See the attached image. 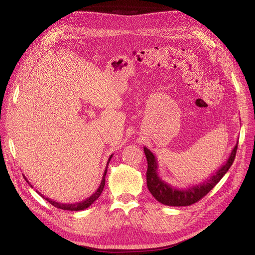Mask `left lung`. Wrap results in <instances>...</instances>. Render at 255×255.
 Segmentation results:
<instances>
[{
  "label": "left lung",
  "instance_id": "1",
  "mask_svg": "<svg viewBox=\"0 0 255 255\" xmlns=\"http://www.w3.org/2000/svg\"><path fill=\"white\" fill-rule=\"evenodd\" d=\"M237 144L238 142H236L226 163L215 173H212L206 181L192 185V186H188L186 188L173 187L172 185H169L164 180H161L157 172V159L146 146H143L146 161H148L146 186H148V189L150 190L152 196L161 204L169 206H188L194 204L198 202L199 200H201L205 195H207L216 186V184L222 179L223 175L228 172L234 161L237 151Z\"/></svg>",
  "mask_w": 255,
  "mask_h": 255
}]
</instances>
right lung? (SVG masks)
<instances>
[{
	"mask_svg": "<svg viewBox=\"0 0 255 255\" xmlns=\"http://www.w3.org/2000/svg\"><path fill=\"white\" fill-rule=\"evenodd\" d=\"M112 157H113V154L112 155L110 156V158H109V160H107V164H106V168H105V171H104V173H103V177H102V181H101V183H100V186L98 187V189L94 192V194H92L90 197H88L86 200H84V201H81V202H76V203H59V202H56V201H54V200H52V199H49V198H47V197H44L43 195H41L40 192H38V194H39L43 199H45L47 200L48 202H50L53 206H55V207H57V208H60V210H65V211H82V210H85V208H87V207H89L92 203H94L96 200L100 197V195L102 194V191H103V188H104V185H105V175H106V173H107V166H109V163H110V160L112 159ZM23 177H24V180L28 183V181L26 180V177L23 175ZM29 184V183H28ZM30 185V187H33L32 186V184H29Z\"/></svg>",
	"mask_w": 255,
	"mask_h": 255,
	"instance_id": "obj_1",
	"label": "right lung"
}]
</instances>
